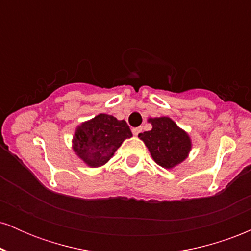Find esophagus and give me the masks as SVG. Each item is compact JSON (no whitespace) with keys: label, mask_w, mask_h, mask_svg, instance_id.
Instances as JSON below:
<instances>
[{"label":"esophagus","mask_w":251,"mask_h":251,"mask_svg":"<svg viewBox=\"0 0 251 251\" xmlns=\"http://www.w3.org/2000/svg\"><path fill=\"white\" fill-rule=\"evenodd\" d=\"M140 132H143V128L142 127H135V128H132V133L134 135H138L140 133Z\"/></svg>","instance_id":"esophagus-1"}]
</instances>
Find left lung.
<instances>
[{
    "instance_id": "obj_1",
    "label": "left lung",
    "mask_w": 251,
    "mask_h": 251,
    "mask_svg": "<svg viewBox=\"0 0 251 251\" xmlns=\"http://www.w3.org/2000/svg\"><path fill=\"white\" fill-rule=\"evenodd\" d=\"M152 129L138 137L149 149L151 157L164 169H174L183 163L191 151L192 143L189 134L178 127L171 118H150Z\"/></svg>"
}]
</instances>
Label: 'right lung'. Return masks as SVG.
Masks as SVG:
<instances>
[{
	"label": "right lung",
	"instance_id": "add662e5",
	"mask_svg": "<svg viewBox=\"0 0 251 251\" xmlns=\"http://www.w3.org/2000/svg\"><path fill=\"white\" fill-rule=\"evenodd\" d=\"M132 137L125 120L100 113L80 124L73 135V151L89 168H99L113 157L123 142Z\"/></svg>",
	"mask_w": 251,
	"mask_h": 251
}]
</instances>
